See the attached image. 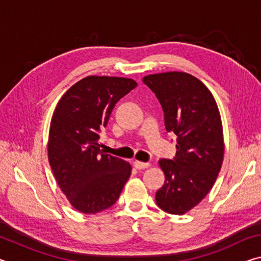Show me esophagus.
<instances>
[{
  "mask_svg": "<svg viewBox=\"0 0 261 261\" xmlns=\"http://www.w3.org/2000/svg\"><path fill=\"white\" fill-rule=\"evenodd\" d=\"M134 166L135 168H137V169H144V168H147L149 166V162H141V161L136 160L134 162Z\"/></svg>",
  "mask_w": 261,
  "mask_h": 261,
  "instance_id": "obj_1",
  "label": "esophagus"
}]
</instances>
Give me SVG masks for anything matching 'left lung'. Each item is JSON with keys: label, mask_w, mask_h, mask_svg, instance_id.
<instances>
[{"label": "left lung", "mask_w": 261, "mask_h": 261, "mask_svg": "<svg viewBox=\"0 0 261 261\" xmlns=\"http://www.w3.org/2000/svg\"><path fill=\"white\" fill-rule=\"evenodd\" d=\"M143 82L160 101L166 130L177 136L174 160H159L166 179L156 191V204L167 213L182 215L204 199L222 166L218 105L208 88L187 72L148 74Z\"/></svg>", "instance_id": "1"}]
</instances>
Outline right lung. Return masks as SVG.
Instances as JSON below:
<instances>
[{
	"label": "right lung",
	"mask_w": 261,
	"mask_h": 261,
	"mask_svg": "<svg viewBox=\"0 0 261 261\" xmlns=\"http://www.w3.org/2000/svg\"><path fill=\"white\" fill-rule=\"evenodd\" d=\"M137 86L124 77L88 76L60 99L48 137V160L68 200L85 214L113 206L131 175V166L100 149L99 131L120 99Z\"/></svg>",
	"instance_id": "add662e5"
}]
</instances>
